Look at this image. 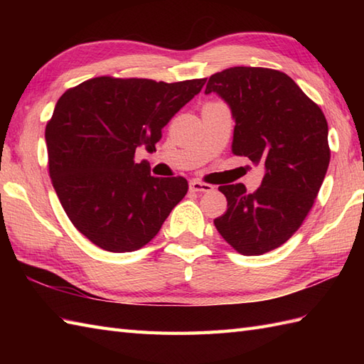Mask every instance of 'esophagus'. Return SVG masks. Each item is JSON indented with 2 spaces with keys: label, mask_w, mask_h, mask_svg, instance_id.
I'll use <instances>...</instances> for the list:
<instances>
[{
  "label": "esophagus",
  "mask_w": 364,
  "mask_h": 364,
  "mask_svg": "<svg viewBox=\"0 0 364 364\" xmlns=\"http://www.w3.org/2000/svg\"><path fill=\"white\" fill-rule=\"evenodd\" d=\"M189 188L192 192H211L214 189V186H211V184L208 183H202L198 180H192L189 183Z\"/></svg>",
  "instance_id": "esophagus-1"
}]
</instances>
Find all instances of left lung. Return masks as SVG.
Returning a JSON list of instances; mask_svg holds the SVG:
<instances>
[{"label":"left lung","mask_w":364,"mask_h":364,"mask_svg":"<svg viewBox=\"0 0 364 364\" xmlns=\"http://www.w3.org/2000/svg\"><path fill=\"white\" fill-rule=\"evenodd\" d=\"M215 92L235 119L231 150L264 166L261 186H219L227 211L214 219L220 236L245 257L283 245L313 208L330 162L326 115L288 75L264 67H231L214 73Z\"/></svg>","instance_id":"left-lung-1"}]
</instances>
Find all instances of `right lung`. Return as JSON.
I'll list each match as a JSON object with an SVG mask.
<instances>
[{"label":"right lung","mask_w":364,"mask_h":364,"mask_svg":"<svg viewBox=\"0 0 364 364\" xmlns=\"http://www.w3.org/2000/svg\"><path fill=\"white\" fill-rule=\"evenodd\" d=\"M205 81L98 76L58 100L45 128L50 178L68 219L92 244L114 253L142 249L188 194L186 178L151 176L134 153L154 149Z\"/></svg>","instance_id":"add662e5"}]
</instances>
